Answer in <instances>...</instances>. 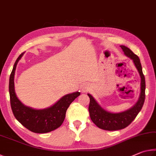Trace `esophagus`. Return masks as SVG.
<instances>
[{
  "instance_id": "esophagus-1",
  "label": "esophagus",
  "mask_w": 156,
  "mask_h": 156,
  "mask_svg": "<svg viewBox=\"0 0 156 156\" xmlns=\"http://www.w3.org/2000/svg\"><path fill=\"white\" fill-rule=\"evenodd\" d=\"M89 89H90V86H89V84H84V85L82 86L81 90H82V91L84 92V91H88Z\"/></svg>"
}]
</instances>
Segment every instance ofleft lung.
Segmentation results:
<instances>
[{
    "label": "left lung",
    "mask_w": 156,
    "mask_h": 156,
    "mask_svg": "<svg viewBox=\"0 0 156 156\" xmlns=\"http://www.w3.org/2000/svg\"><path fill=\"white\" fill-rule=\"evenodd\" d=\"M120 47L125 56L133 60L139 73L140 77V93L138 101L133 107L120 113H112L104 109L90 94H87L90 98L89 112L91 120L98 127L107 131L120 130L130 125L140 112L145 99V78L142 73L140 60L138 56L128 47L124 45H120Z\"/></svg>",
    "instance_id": "1"
}]
</instances>
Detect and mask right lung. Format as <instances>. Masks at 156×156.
Listing matches in <instances>:
<instances>
[{
    "instance_id": "1",
    "label": "right lung",
    "mask_w": 156,
    "mask_h": 156,
    "mask_svg": "<svg viewBox=\"0 0 156 156\" xmlns=\"http://www.w3.org/2000/svg\"><path fill=\"white\" fill-rule=\"evenodd\" d=\"M23 54L24 53L21 54L16 60L9 77V92L12 110L18 122L30 131L37 133H48L61 126L68 107L80 93L76 91L65 95L56 103L44 109H37L26 106L18 98L14 89L16 69Z\"/></svg>"
}]
</instances>
